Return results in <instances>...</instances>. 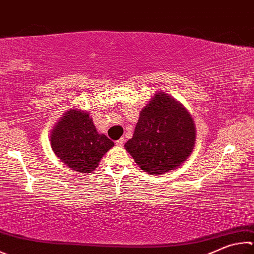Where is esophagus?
Returning a JSON list of instances; mask_svg holds the SVG:
<instances>
[{"label":"esophagus","mask_w":254,"mask_h":254,"mask_svg":"<svg viewBox=\"0 0 254 254\" xmlns=\"http://www.w3.org/2000/svg\"><path fill=\"white\" fill-rule=\"evenodd\" d=\"M124 141H126V139H124V137H121V139H119L117 142H115V144H117L118 146H123Z\"/></svg>","instance_id":"34e87169"}]
</instances>
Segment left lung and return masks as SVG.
Masks as SVG:
<instances>
[{
    "mask_svg": "<svg viewBox=\"0 0 254 254\" xmlns=\"http://www.w3.org/2000/svg\"><path fill=\"white\" fill-rule=\"evenodd\" d=\"M195 143V127L183 105L158 92L140 112L126 150L149 174L160 175L178 169L190 156Z\"/></svg>",
    "mask_w": 254,
    "mask_h": 254,
    "instance_id": "1",
    "label": "left lung"
}]
</instances>
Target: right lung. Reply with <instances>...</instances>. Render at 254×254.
<instances>
[{
    "label": "right lung",
    "instance_id": "add662e5",
    "mask_svg": "<svg viewBox=\"0 0 254 254\" xmlns=\"http://www.w3.org/2000/svg\"><path fill=\"white\" fill-rule=\"evenodd\" d=\"M55 155L71 170L91 173L102 156L114 145L107 135L96 131L90 114L70 109L55 124L50 136Z\"/></svg>",
    "mask_w": 254,
    "mask_h": 254
}]
</instances>
